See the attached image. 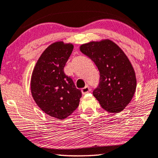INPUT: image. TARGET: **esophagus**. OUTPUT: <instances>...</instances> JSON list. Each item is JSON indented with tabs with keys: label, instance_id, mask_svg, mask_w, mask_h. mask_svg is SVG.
Wrapping results in <instances>:
<instances>
[{
	"label": "esophagus",
	"instance_id": "34e87169",
	"mask_svg": "<svg viewBox=\"0 0 158 158\" xmlns=\"http://www.w3.org/2000/svg\"><path fill=\"white\" fill-rule=\"evenodd\" d=\"M89 91H90V88H89V86H88V85L85 86V87L81 89V92H82L83 94L88 93V92H89Z\"/></svg>",
	"mask_w": 158,
	"mask_h": 158
}]
</instances>
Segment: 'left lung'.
Segmentation results:
<instances>
[{"instance_id": "8db88e82", "label": "left lung", "mask_w": 158, "mask_h": 158, "mask_svg": "<svg viewBox=\"0 0 158 158\" xmlns=\"http://www.w3.org/2000/svg\"><path fill=\"white\" fill-rule=\"evenodd\" d=\"M100 71V83L93 95L110 113H120L133 98L136 88L134 69L124 52L110 40L92 41L80 46Z\"/></svg>"}]
</instances>
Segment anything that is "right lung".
Instances as JSON below:
<instances>
[{
	"label": "right lung",
	"mask_w": 158,
	"mask_h": 158,
	"mask_svg": "<svg viewBox=\"0 0 158 158\" xmlns=\"http://www.w3.org/2000/svg\"><path fill=\"white\" fill-rule=\"evenodd\" d=\"M71 43L56 42L44 50L36 63L31 78L34 100L46 114L63 120L79 105L81 92L64 69L72 52Z\"/></svg>",
	"instance_id": "1"
}]
</instances>
